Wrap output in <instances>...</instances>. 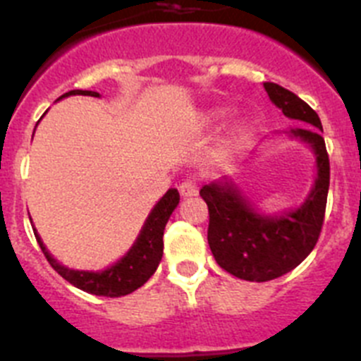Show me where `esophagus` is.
I'll return each instance as SVG.
<instances>
[{
	"mask_svg": "<svg viewBox=\"0 0 361 361\" xmlns=\"http://www.w3.org/2000/svg\"><path fill=\"white\" fill-rule=\"evenodd\" d=\"M197 191H199V188H197V183L193 178H186L178 184V193L183 197H193L197 195Z\"/></svg>",
	"mask_w": 361,
	"mask_h": 361,
	"instance_id": "1",
	"label": "esophagus"
}]
</instances>
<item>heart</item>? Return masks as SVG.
<instances>
[{
    "label": "heart",
    "mask_w": 361,
    "mask_h": 361,
    "mask_svg": "<svg viewBox=\"0 0 361 361\" xmlns=\"http://www.w3.org/2000/svg\"><path fill=\"white\" fill-rule=\"evenodd\" d=\"M228 114L229 110L226 106L209 108V110H206L202 116H200V123H202L204 126H215V124H219ZM251 130H253L251 121L247 119V117H238L237 121H233V123L229 124L228 132H226V145L231 146V148H237L242 142L247 141V137L251 135Z\"/></svg>",
    "instance_id": "1"
}]
</instances>
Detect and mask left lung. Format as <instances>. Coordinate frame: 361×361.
<instances>
[{
    "label": "left lung",
    "mask_w": 361,
    "mask_h": 361,
    "mask_svg": "<svg viewBox=\"0 0 361 361\" xmlns=\"http://www.w3.org/2000/svg\"><path fill=\"white\" fill-rule=\"evenodd\" d=\"M264 88L288 119L307 124L286 133L311 148L317 177L304 202L276 213L260 212L233 178L202 186L200 197L209 209V250L222 269L250 282L279 279L304 262L320 237L329 191V157L318 114L280 85L264 82Z\"/></svg>",
    "instance_id": "8db88e82"
}]
</instances>
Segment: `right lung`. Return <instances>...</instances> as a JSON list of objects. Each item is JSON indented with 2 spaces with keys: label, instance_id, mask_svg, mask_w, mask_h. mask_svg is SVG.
Segmentation results:
<instances>
[{
  "label": "right lung",
  "instance_id": "right-lung-1",
  "mask_svg": "<svg viewBox=\"0 0 361 361\" xmlns=\"http://www.w3.org/2000/svg\"><path fill=\"white\" fill-rule=\"evenodd\" d=\"M70 95H90V97H99L97 92L92 90H72L66 92L65 95L57 99L70 97ZM37 126V124H36ZM34 137V135H32ZM178 206V191L175 188H170L164 195L157 200V204L153 206L152 212L146 216L145 224H142L141 231L137 235L135 242L132 244L126 253L108 266L106 269L101 271H82V269H70V267L63 266L61 262H57L54 255L47 250V245L41 240L39 233L34 228V235L39 244L41 251L44 253L50 266L72 286H75L81 291L90 293V295L97 296H110V298H117V296H124L139 289L142 283L148 282L149 276L155 273L159 267V262L162 258V235H164V228L170 220L173 209Z\"/></svg>",
  "mask_w": 361,
  "mask_h": 361
}]
</instances>
